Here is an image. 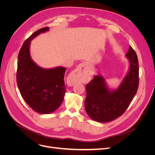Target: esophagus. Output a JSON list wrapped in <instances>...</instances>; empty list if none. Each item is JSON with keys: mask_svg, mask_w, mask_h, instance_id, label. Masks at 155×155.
Listing matches in <instances>:
<instances>
[{"mask_svg": "<svg viewBox=\"0 0 155 155\" xmlns=\"http://www.w3.org/2000/svg\"><path fill=\"white\" fill-rule=\"evenodd\" d=\"M89 79L87 64L85 63L79 64L71 74V81L75 84L80 81H85Z\"/></svg>", "mask_w": 155, "mask_h": 155, "instance_id": "obj_1", "label": "esophagus"}]
</instances>
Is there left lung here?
I'll return each instance as SVG.
<instances>
[{
    "label": "left lung",
    "instance_id": "left-lung-1",
    "mask_svg": "<svg viewBox=\"0 0 155 155\" xmlns=\"http://www.w3.org/2000/svg\"><path fill=\"white\" fill-rule=\"evenodd\" d=\"M129 68L123 81L116 89H110L104 78L96 75L86 86L85 110L91 119L97 122H109L122 115L137 94L139 83L138 57L130 46L125 55Z\"/></svg>",
    "mask_w": 155,
    "mask_h": 155
}]
</instances>
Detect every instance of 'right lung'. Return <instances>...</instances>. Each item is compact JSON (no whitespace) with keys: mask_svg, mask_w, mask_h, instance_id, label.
I'll use <instances>...</instances> for the list:
<instances>
[{"mask_svg":"<svg viewBox=\"0 0 155 155\" xmlns=\"http://www.w3.org/2000/svg\"><path fill=\"white\" fill-rule=\"evenodd\" d=\"M48 30V27L43 28L27 39L18 53L17 61V83L21 94L33 110L43 114L57 110L62 104L66 92L64 77L67 68H41L30 55L31 41Z\"/></svg>","mask_w":155,"mask_h":155,"instance_id":"1","label":"right lung"}]
</instances>
